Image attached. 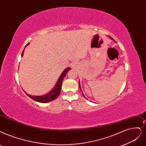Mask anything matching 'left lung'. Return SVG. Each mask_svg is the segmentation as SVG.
Masks as SVG:
<instances>
[{"label":"left lung","instance_id":"8db88e82","mask_svg":"<svg viewBox=\"0 0 146 146\" xmlns=\"http://www.w3.org/2000/svg\"><path fill=\"white\" fill-rule=\"evenodd\" d=\"M110 37L111 38V39H112V40H113V38H112V37H111V36H110ZM79 88H80V84H79ZM80 90H81V89H80ZM82 95H83V96L84 97V94H82Z\"/></svg>","mask_w":146,"mask_h":146}]
</instances>
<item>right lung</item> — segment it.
Returning a JSON list of instances; mask_svg holds the SVG:
<instances>
[{"label": "right lung", "mask_w": 146, "mask_h": 146, "mask_svg": "<svg viewBox=\"0 0 146 146\" xmlns=\"http://www.w3.org/2000/svg\"><path fill=\"white\" fill-rule=\"evenodd\" d=\"M29 44V43H28V44H26V46H28ZM23 51H24V50H23ZM23 51L22 52V54H21V56H23ZM70 69L71 68H70V67H68L62 72V73L61 75V76L59 77L56 85L55 86V87L53 88V89L50 91V93H48V94H47L46 95L41 96H32L29 94H27V95H28V96H29L31 99H33L35 101L41 102V103H47V102H51L52 100H54L55 99H56L59 96V94H60L62 80H63L65 76H66L67 72H68V70H70Z\"/></svg>", "instance_id": "right-lung-1"}]
</instances>
